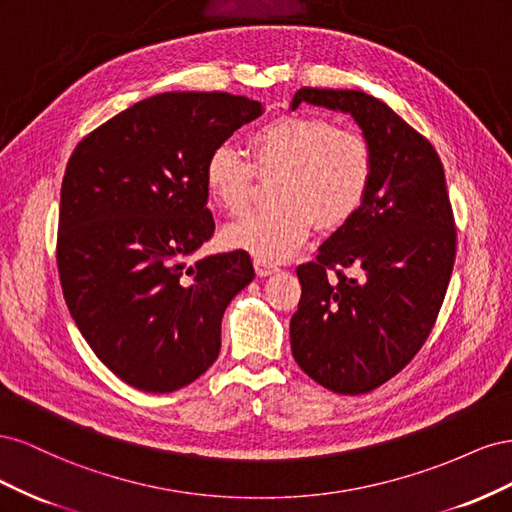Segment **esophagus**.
I'll list each match as a JSON object with an SVG mask.
<instances>
[{
  "mask_svg": "<svg viewBox=\"0 0 512 512\" xmlns=\"http://www.w3.org/2000/svg\"><path fill=\"white\" fill-rule=\"evenodd\" d=\"M254 269H256V273H258L260 277H269V275L280 271L275 265H269V262H262V260H254Z\"/></svg>",
  "mask_w": 512,
  "mask_h": 512,
  "instance_id": "1",
  "label": "esophagus"
}]
</instances>
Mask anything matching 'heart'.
<instances>
[{
	"label": "heart",
	"mask_w": 512,
	"mask_h": 512,
	"mask_svg": "<svg viewBox=\"0 0 512 512\" xmlns=\"http://www.w3.org/2000/svg\"><path fill=\"white\" fill-rule=\"evenodd\" d=\"M250 149L260 173H282L275 185L280 205L228 226L224 241L269 265L297 254L316 220L327 228L348 222L363 205L374 173L365 138L322 117H277L250 136ZM254 164L230 143L209 153L205 185L218 207L235 215L247 209Z\"/></svg>",
	"instance_id": "1"
}]
</instances>
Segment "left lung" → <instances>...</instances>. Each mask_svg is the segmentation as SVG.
<instances>
[{
  "label": "left lung",
  "instance_id": "left-lung-1",
  "mask_svg": "<svg viewBox=\"0 0 512 512\" xmlns=\"http://www.w3.org/2000/svg\"><path fill=\"white\" fill-rule=\"evenodd\" d=\"M303 102L350 115L374 173L359 211L297 269L290 348L324 389L359 395L391 380L429 337L453 273V213L438 153L393 108L352 89L301 87L290 111ZM333 266L357 275L329 281Z\"/></svg>",
  "mask_w": 512,
  "mask_h": 512
}]
</instances>
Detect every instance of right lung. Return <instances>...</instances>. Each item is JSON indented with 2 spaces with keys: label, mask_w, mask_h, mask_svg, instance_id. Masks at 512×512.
Masks as SVG:
<instances>
[{
  "label": "right lung",
  "mask_w": 512,
  "mask_h": 512,
  "mask_svg": "<svg viewBox=\"0 0 512 512\" xmlns=\"http://www.w3.org/2000/svg\"><path fill=\"white\" fill-rule=\"evenodd\" d=\"M262 113L245 96L166 91L72 153L61 183V288L91 350L138 391L170 393L205 374L228 303L254 280L241 250L185 260L215 230L209 153Z\"/></svg>",
  "instance_id": "obj_1"
}]
</instances>
